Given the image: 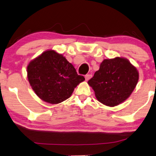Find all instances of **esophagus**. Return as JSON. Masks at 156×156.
Listing matches in <instances>:
<instances>
[{"mask_svg":"<svg viewBox=\"0 0 156 156\" xmlns=\"http://www.w3.org/2000/svg\"><path fill=\"white\" fill-rule=\"evenodd\" d=\"M91 77V74H86V75H85V80H86V81H88Z\"/></svg>","mask_w":156,"mask_h":156,"instance_id":"34e87169","label":"esophagus"}]
</instances>
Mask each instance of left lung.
Returning a JSON list of instances; mask_svg holds the SVG:
<instances>
[{
  "label": "left lung",
  "mask_w": 156,
  "mask_h": 156,
  "mask_svg": "<svg viewBox=\"0 0 156 156\" xmlns=\"http://www.w3.org/2000/svg\"><path fill=\"white\" fill-rule=\"evenodd\" d=\"M138 72L126 59H104L99 69L88 81L101 103L114 106L124 101L135 89Z\"/></svg>",
  "instance_id": "8db88e82"
}]
</instances>
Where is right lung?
<instances>
[{
    "label": "right lung",
    "instance_id": "add662e5",
    "mask_svg": "<svg viewBox=\"0 0 156 156\" xmlns=\"http://www.w3.org/2000/svg\"><path fill=\"white\" fill-rule=\"evenodd\" d=\"M27 79L35 93L43 101L59 104L68 99L85 79L63 55L48 50L27 66Z\"/></svg>",
    "mask_w": 156,
    "mask_h": 156
}]
</instances>
